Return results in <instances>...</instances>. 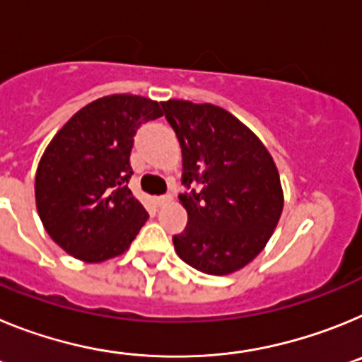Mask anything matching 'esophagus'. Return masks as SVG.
<instances>
[{
  "label": "esophagus",
  "instance_id": "esophagus-1",
  "mask_svg": "<svg viewBox=\"0 0 362 362\" xmlns=\"http://www.w3.org/2000/svg\"><path fill=\"white\" fill-rule=\"evenodd\" d=\"M172 201V196L170 194H166V196H158L156 197V204H159V206H163V204L170 203Z\"/></svg>",
  "mask_w": 362,
  "mask_h": 362
}]
</instances>
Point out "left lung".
<instances>
[{"label": "left lung", "mask_w": 362, "mask_h": 362, "mask_svg": "<svg viewBox=\"0 0 362 362\" xmlns=\"http://www.w3.org/2000/svg\"><path fill=\"white\" fill-rule=\"evenodd\" d=\"M183 152L181 194L188 214L174 235L177 255L210 276H228L254 261L279 223L283 187L274 158L257 136L225 108L185 99L163 101Z\"/></svg>", "instance_id": "obj_1"}]
</instances>
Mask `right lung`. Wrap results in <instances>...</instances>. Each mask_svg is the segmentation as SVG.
Wrapping results in <instances>:
<instances>
[{
	"instance_id": "obj_1",
	"label": "right lung",
	"mask_w": 362,
	"mask_h": 362,
	"mask_svg": "<svg viewBox=\"0 0 362 362\" xmlns=\"http://www.w3.org/2000/svg\"><path fill=\"white\" fill-rule=\"evenodd\" d=\"M161 116L158 101L148 98L105 95L76 112L45 148L34 185L36 209L66 254L101 263L129 250L148 219L129 188L134 136Z\"/></svg>"
}]
</instances>
